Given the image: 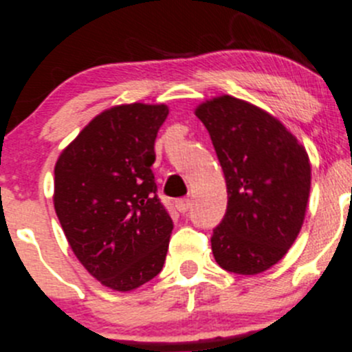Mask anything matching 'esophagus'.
<instances>
[{"instance_id":"1","label":"esophagus","mask_w":352,"mask_h":352,"mask_svg":"<svg viewBox=\"0 0 352 352\" xmlns=\"http://www.w3.org/2000/svg\"><path fill=\"white\" fill-rule=\"evenodd\" d=\"M175 208L179 209L180 212H187V211H189V208H190V199H187V197L177 199Z\"/></svg>"}]
</instances>
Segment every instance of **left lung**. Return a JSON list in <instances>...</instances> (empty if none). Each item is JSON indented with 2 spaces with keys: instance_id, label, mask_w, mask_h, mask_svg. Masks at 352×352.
I'll return each instance as SVG.
<instances>
[{
  "instance_id": "obj_1",
  "label": "left lung",
  "mask_w": 352,
  "mask_h": 352,
  "mask_svg": "<svg viewBox=\"0 0 352 352\" xmlns=\"http://www.w3.org/2000/svg\"><path fill=\"white\" fill-rule=\"evenodd\" d=\"M211 136L228 192L211 248L225 271L254 276L278 264L296 240L310 196L305 148L265 110L223 95L196 109Z\"/></svg>"
}]
</instances>
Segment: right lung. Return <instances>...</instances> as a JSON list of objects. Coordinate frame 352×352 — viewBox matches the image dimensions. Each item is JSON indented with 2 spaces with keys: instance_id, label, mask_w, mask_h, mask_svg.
<instances>
[{
  "instance_id": "add662e5",
  "label": "right lung",
  "mask_w": 352,
  "mask_h": 352,
  "mask_svg": "<svg viewBox=\"0 0 352 352\" xmlns=\"http://www.w3.org/2000/svg\"><path fill=\"white\" fill-rule=\"evenodd\" d=\"M166 105L98 113L54 168V209L71 250L104 286L136 289L160 274L173 223L151 165Z\"/></svg>"
}]
</instances>
